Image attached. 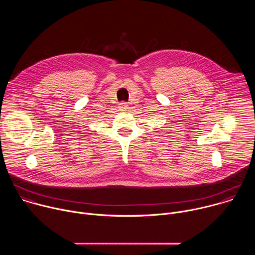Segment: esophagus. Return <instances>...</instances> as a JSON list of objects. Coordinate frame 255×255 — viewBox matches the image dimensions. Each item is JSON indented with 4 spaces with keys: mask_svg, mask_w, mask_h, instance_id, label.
<instances>
[{
    "mask_svg": "<svg viewBox=\"0 0 255 255\" xmlns=\"http://www.w3.org/2000/svg\"><path fill=\"white\" fill-rule=\"evenodd\" d=\"M119 108L121 109V110H127L128 104H127V103H125V102H122V103H120V104H119Z\"/></svg>",
    "mask_w": 255,
    "mask_h": 255,
    "instance_id": "34e87169",
    "label": "esophagus"
}]
</instances>
